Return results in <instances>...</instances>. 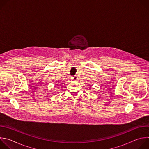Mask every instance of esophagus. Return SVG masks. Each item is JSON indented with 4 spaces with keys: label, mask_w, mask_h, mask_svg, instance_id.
<instances>
[{
    "label": "esophagus",
    "mask_w": 149,
    "mask_h": 149,
    "mask_svg": "<svg viewBox=\"0 0 149 149\" xmlns=\"http://www.w3.org/2000/svg\"><path fill=\"white\" fill-rule=\"evenodd\" d=\"M71 79L72 80H74V81H76L78 79V77L77 76H74V77H71Z\"/></svg>",
    "instance_id": "esophagus-1"
}]
</instances>
